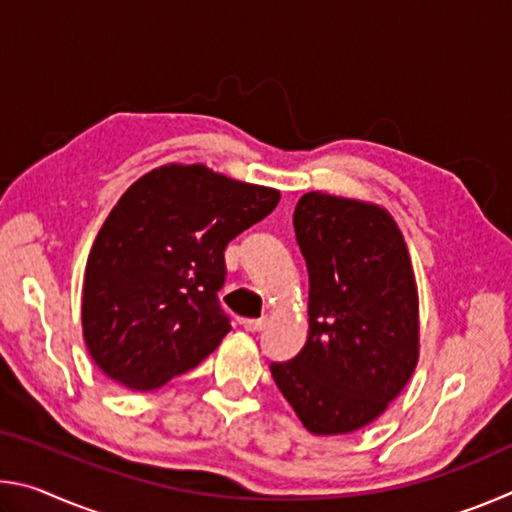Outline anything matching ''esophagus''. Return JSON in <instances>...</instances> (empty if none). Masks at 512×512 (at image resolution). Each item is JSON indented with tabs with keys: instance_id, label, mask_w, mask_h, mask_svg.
<instances>
[{
	"instance_id": "34e87169",
	"label": "esophagus",
	"mask_w": 512,
	"mask_h": 512,
	"mask_svg": "<svg viewBox=\"0 0 512 512\" xmlns=\"http://www.w3.org/2000/svg\"><path fill=\"white\" fill-rule=\"evenodd\" d=\"M241 325H244L246 332H262L266 320L264 318H246V320H241Z\"/></svg>"
}]
</instances>
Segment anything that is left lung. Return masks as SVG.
<instances>
[{
	"label": "left lung",
	"instance_id": "left-lung-1",
	"mask_svg": "<svg viewBox=\"0 0 512 512\" xmlns=\"http://www.w3.org/2000/svg\"><path fill=\"white\" fill-rule=\"evenodd\" d=\"M293 228L309 273V332L271 375L307 431L339 436L377 420L409 384L420 354L418 287L384 207L309 192Z\"/></svg>",
	"mask_w": 512,
	"mask_h": 512
}]
</instances>
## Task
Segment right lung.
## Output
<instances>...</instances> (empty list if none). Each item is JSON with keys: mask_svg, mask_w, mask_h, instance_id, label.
<instances>
[{"mask_svg": "<svg viewBox=\"0 0 512 512\" xmlns=\"http://www.w3.org/2000/svg\"><path fill=\"white\" fill-rule=\"evenodd\" d=\"M277 203V189L205 164H164L135 180L85 266L81 320L94 363L131 391H153L219 348L230 332L216 298L225 246Z\"/></svg>", "mask_w": 512, "mask_h": 512, "instance_id": "obj_1", "label": "right lung"}]
</instances>
